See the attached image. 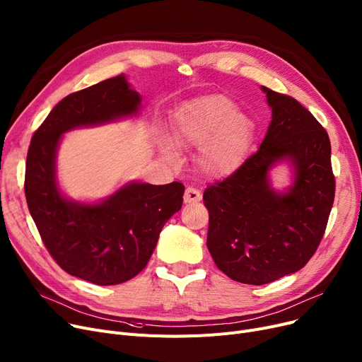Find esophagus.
<instances>
[{"label": "esophagus", "mask_w": 362, "mask_h": 362, "mask_svg": "<svg viewBox=\"0 0 362 362\" xmlns=\"http://www.w3.org/2000/svg\"><path fill=\"white\" fill-rule=\"evenodd\" d=\"M201 198H202V194L198 191V189H195V187H192V186L186 187V191H185V194H183V201H185V204L198 202V201H201Z\"/></svg>", "instance_id": "esophagus-1"}]
</instances>
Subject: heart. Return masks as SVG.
Returning a JSON list of instances; mask_svg holds the SVG:
<instances>
[{
    "label": "heart",
    "mask_w": 362,
    "mask_h": 362,
    "mask_svg": "<svg viewBox=\"0 0 362 362\" xmlns=\"http://www.w3.org/2000/svg\"><path fill=\"white\" fill-rule=\"evenodd\" d=\"M182 120V139L205 145L199 167L206 176H229L242 164L252 139V122L236 112L230 100L221 95L197 100L185 107Z\"/></svg>",
    "instance_id": "1"
}]
</instances>
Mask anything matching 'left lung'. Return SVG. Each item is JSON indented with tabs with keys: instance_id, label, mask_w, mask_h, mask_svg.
<instances>
[{
	"instance_id": "obj_1",
	"label": "left lung",
	"mask_w": 362,
	"mask_h": 362,
	"mask_svg": "<svg viewBox=\"0 0 362 362\" xmlns=\"http://www.w3.org/2000/svg\"><path fill=\"white\" fill-rule=\"evenodd\" d=\"M272 122L259 149L204 192L210 213L206 246L217 267L245 284L272 283L305 265L325 235L334 201L330 139L313 114L289 95L262 86ZM280 159L294 165L288 193L269 186Z\"/></svg>"
}]
</instances>
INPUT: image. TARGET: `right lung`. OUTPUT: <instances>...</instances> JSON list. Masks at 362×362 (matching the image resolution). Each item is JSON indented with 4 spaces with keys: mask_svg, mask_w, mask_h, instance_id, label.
Wrapping results in <instances>:
<instances>
[{
    "mask_svg": "<svg viewBox=\"0 0 362 362\" xmlns=\"http://www.w3.org/2000/svg\"><path fill=\"white\" fill-rule=\"evenodd\" d=\"M141 95L124 74L73 92L33 133L25 175L30 216L60 267L110 286L127 281L148 264L167 220L182 208L185 186L127 183L100 204L66 199L55 182V156L64 132L136 114Z\"/></svg>",
    "mask_w": 362,
    "mask_h": 362,
    "instance_id": "1",
    "label": "right lung"
}]
</instances>
